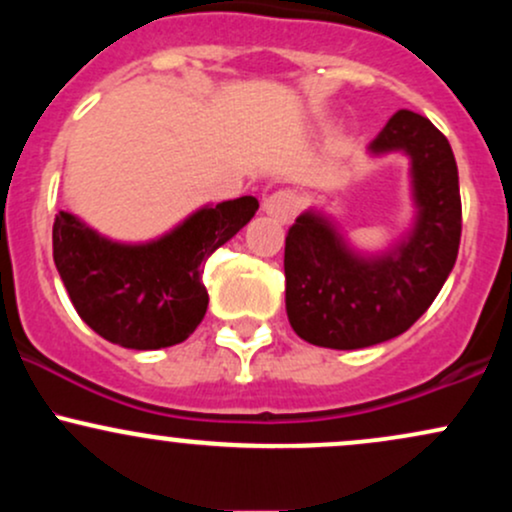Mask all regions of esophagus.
<instances>
[{
    "label": "esophagus",
    "mask_w": 512,
    "mask_h": 512,
    "mask_svg": "<svg viewBox=\"0 0 512 512\" xmlns=\"http://www.w3.org/2000/svg\"><path fill=\"white\" fill-rule=\"evenodd\" d=\"M298 207H301V199L291 190H279L264 199V211L279 223H291Z\"/></svg>",
    "instance_id": "obj_1"
}]
</instances>
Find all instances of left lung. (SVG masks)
Listing matches in <instances>:
<instances>
[{
  "instance_id": "8db88e82",
  "label": "left lung",
  "mask_w": 512,
  "mask_h": 512,
  "mask_svg": "<svg viewBox=\"0 0 512 512\" xmlns=\"http://www.w3.org/2000/svg\"><path fill=\"white\" fill-rule=\"evenodd\" d=\"M409 158L414 226L380 255L346 243L330 216L308 209L289 228L284 250L286 315L305 342L363 349L407 332L436 301L462 236L457 163L431 120L397 110L368 144L370 156Z\"/></svg>"
}]
</instances>
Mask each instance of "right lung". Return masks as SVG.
<instances>
[{
    "label": "right lung",
    "instance_id": "add662e5",
    "mask_svg": "<svg viewBox=\"0 0 512 512\" xmlns=\"http://www.w3.org/2000/svg\"><path fill=\"white\" fill-rule=\"evenodd\" d=\"M257 209L255 197L207 204L149 243H117L60 211L52 257L76 313L93 332L125 349H163L197 330L209 305L204 262Z\"/></svg>",
    "mask_w": 512,
    "mask_h": 512
}]
</instances>
